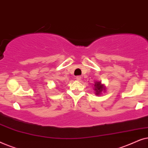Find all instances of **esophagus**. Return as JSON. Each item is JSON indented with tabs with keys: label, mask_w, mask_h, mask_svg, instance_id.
<instances>
[{
	"label": "esophagus",
	"mask_w": 148,
	"mask_h": 148,
	"mask_svg": "<svg viewBox=\"0 0 148 148\" xmlns=\"http://www.w3.org/2000/svg\"><path fill=\"white\" fill-rule=\"evenodd\" d=\"M76 79L77 81H80L81 79H82V77H81V76H77L76 77Z\"/></svg>",
	"instance_id": "1"
}]
</instances>
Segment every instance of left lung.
<instances>
[{
	"label": "left lung",
	"mask_w": 148,
	"mask_h": 148,
	"mask_svg": "<svg viewBox=\"0 0 148 148\" xmlns=\"http://www.w3.org/2000/svg\"><path fill=\"white\" fill-rule=\"evenodd\" d=\"M106 86L104 84H102L101 82H95L94 84V90L95 91V94L96 96L102 94V92L106 91Z\"/></svg>",
	"instance_id": "obj_1"
}]
</instances>
